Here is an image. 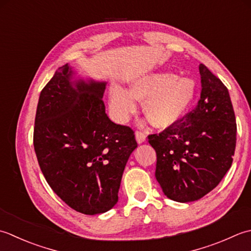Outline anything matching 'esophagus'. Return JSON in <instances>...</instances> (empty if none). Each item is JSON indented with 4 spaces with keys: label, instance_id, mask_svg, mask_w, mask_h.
Wrapping results in <instances>:
<instances>
[{
    "label": "esophagus",
    "instance_id": "34e87169",
    "mask_svg": "<svg viewBox=\"0 0 251 251\" xmlns=\"http://www.w3.org/2000/svg\"><path fill=\"white\" fill-rule=\"evenodd\" d=\"M135 137H136V141H137V143H139V144H142V143H144L145 140H146V135L141 131L135 132Z\"/></svg>",
    "mask_w": 251,
    "mask_h": 251
}]
</instances>
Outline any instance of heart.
<instances>
[{"instance_id":"1","label":"heart","mask_w":251,"mask_h":251,"mask_svg":"<svg viewBox=\"0 0 251 251\" xmlns=\"http://www.w3.org/2000/svg\"><path fill=\"white\" fill-rule=\"evenodd\" d=\"M196 96L195 81L169 71L145 75L132 81L129 90L111 85L108 91L110 114L124 124L143 101V112L151 124L166 129L180 121L190 110Z\"/></svg>"}]
</instances>
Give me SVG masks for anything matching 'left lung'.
I'll return each mask as SVG.
<instances>
[{"label":"left lung","instance_id":"left-lung-1","mask_svg":"<svg viewBox=\"0 0 251 251\" xmlns=\"http://www.w3.org/2000/svg\"><path fill=\"white\" fill-rule=\"evenodd\" d=\"M201 92L197 107L159 134L148 135L157 154L156 178L177 202L195 201L211 192L231 168L236 120L226 86L199 65Z\"/></svg>","mask_w":251,"mask_h":251}]
</instances>
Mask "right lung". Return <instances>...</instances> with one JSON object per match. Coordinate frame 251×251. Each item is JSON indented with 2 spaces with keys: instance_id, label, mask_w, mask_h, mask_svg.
Returning <instances> with one entry per match:
<instances>
[{
  "instance_id": "obj_1",
  "label": "right lung",
  "mask_w": 251,
  "mask_h": 251,
  "mask_svg": "<svg viewBox=\"0 0 251 251\" xmlns=\"http://www.w3.org/2000/svg\"><path fill=\"white\" fill-rule=\"evenodd\" d=\"M105 81L83 79L69 64L39 97L33 145L45 180L81 213H104L118 201L122 175L137 147L129 126L105 112Z\"/></svg>"
}]
</instances>
